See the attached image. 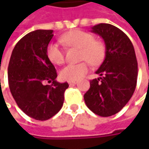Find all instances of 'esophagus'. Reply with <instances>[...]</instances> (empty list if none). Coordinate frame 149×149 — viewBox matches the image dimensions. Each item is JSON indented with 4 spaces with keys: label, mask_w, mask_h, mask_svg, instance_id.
<instances>
[{
    "label": "esophagus",
    "mask_w": 149,
    "mask_h": 149,
    "mask_svg": "<svg viewBox=\"0 0 149 149\" xmlns=\"http://www.w3.org/2000/svg\"><path fill=\"white\" fill-rule=\"evenodd\" d=\"M78 81L77 80H74V81H69V84L70 85H71V84H77Z\"/></svg>",
    "instance_id": "1"
}]
</instances>
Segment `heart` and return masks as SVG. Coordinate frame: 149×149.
Masks as SVG:
<instances>
[{"label": "heart", "mask_w": 149, "mask_h": 149, "mask_svg": "<svg viewBox=\"0 0 149 149\" xmlns=\"http://www.w3.org/2000/svg\"><path fill=\"white\" fill-rule=\"evenodd\" d=\"M60 41L70 47L79 49V60H84L78 64H69L60 72V77L65 80L74 81L86 74L89 66L99 65L105 56V47L100 40H95L92 34L81 30H73L64 34ZM47 57L54 65H61L65 62V52L57 43H50L46 50ZM86 61H85V60Z\"/></svg>", "instance_id": "b5f03b06"}]
</instances>
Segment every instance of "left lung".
Listing matches in <instances>:
<instances>
[{
    "label": "left lung",
    "mask_w": 149,
    "mask_h": 149,
    "mask_svg": "<svg viewBox=\"0 0 149 149\" xmlns=\"http://www.w3.org/2000/svg\"><path fill=\"white\" fill-rule=\"evenodd\" d=\"M91 32L105 44V58L95 72L101 77L90 81L84 99L95 114L109 117L117 113L131 99L138 79V62L129 38L116 26L101 23Z\"/></svg>",
    "instance_id": "1"
}]
</instances>
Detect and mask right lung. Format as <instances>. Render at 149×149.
Listing matches in <instances>:
<instances>
[{
  "instance_id": "obj_1",
  "label": "right lung",
  "mask_w": 149,
  "mask_h": 149,
  "mask_svg": "<svg viewBox=\"0 0 149 149\" xmlns=\"http://www.w3.org/2000/svg\"><path fill=\"white\" fill-rule=\"evenodd\" d=\"M53 36L52 30L28 33L15 45L8 65L9 87L17 105L29 117L41 121L60 111L69 87L67 82L56 81L55 68L47 57Z\"/></svg>"
}]
</instances>
